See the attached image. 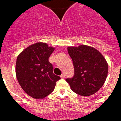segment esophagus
Listing matches in <instances>:
<instances>
[{
  "mask_svg": "<svg viewBox=\"0 0 121 121\" xmlns=\"http://www.w3.org/2000/svg\"><path fill=\"white\" fill-rule=\"evenodd\" d=\"M61 78H62V79H64V78H65V75L64 74H62L60 76Z\"/></svg>",
  "mask_w": 121,
  "mask_h": 121,
  "instance_id": "1",
  "label": "esophagus"
}]
</instances>
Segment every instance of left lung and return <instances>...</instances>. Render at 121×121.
Listing matches in <instances>:
<instances>
[{"label":"left lung","mask_w":121,"mask_h":121,"mask_svg":"<svg viewBox=\"0 0 121 121\" xmlns=\"http://www.w3.org/2000/svg\"><path fill=\"white\" fill-rule=\"evenodd\" d=\"M74 76L66 79L73 92L83 97L95 93L103 86L108 72V65L100 52L92 47L81 45L68 47Z\"/></svg>","instance_id":"8db88e82"}]
</instances>
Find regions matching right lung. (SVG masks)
I'll return each mask as SVG.
<instances>
[{
    "label": "right lung",
    "mask_w": 121,
    "mask_h": 121,
    "mask_svg": "<svg viewBox=\"0 0 121 121\" xmlns=\"http://www.w3.org/2000/svg\"><path fill=\"white\" fill-rule=\"evenodd\" d=\"M55 48L45 42H37L28 47L18 55L16 76L18 83L29 96L42 99L54 90L60 77L53 73L48 61Z\"/></svg>",
    "instance_id": "obj_1"
}]
</instances>
